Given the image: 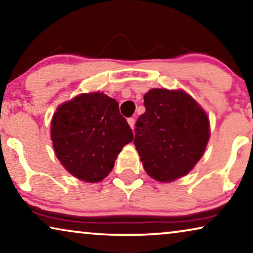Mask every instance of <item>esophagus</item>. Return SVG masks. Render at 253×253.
Returning <instances> with one entry per match:
<instances>
[{
    "label": "esophagus",
    "mask_w": 253,
    "mask_h": 253,
    "mask_svg": "<svg viewBox=\"0 0 253 253\" xmlns=\"http://www.w3.org/2000/svg\"><path fill=\"white\" fill-rule=\"evenodd\" d=\"M127 123H129L131 129H133V127H134V119H133V117H130V119H127Z\"/></svg>",
    "instance_id": "1"
}]
</instances>
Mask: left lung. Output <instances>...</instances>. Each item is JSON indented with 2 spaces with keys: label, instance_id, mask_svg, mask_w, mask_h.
<instances>
[{
  "label": "left lung",
  "instance_id": "1",
  "mask_svg": "<svg viewBox=\"0 0 253 253\" xmlns=\"http://www.w3.org/2000/svg\"><path fill=\"white\" fill-rule=\"evenodd\" d=\"M133 144L152 178L171 182L188 174L210 139L206 113L183 91L153 88L144 95Z\"/></svg>",
  "mask_w": 253,
  "mask_h": 253
}]
</instances>
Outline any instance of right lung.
Segmentation results:
<instances>
[{"label": "right lung", "mask_w": 253, "mask_h": 253, "mask_svg": "<svg viewBox=\"0 0 253 253\" xmlns=\"http://www.w3.org/2000/svg\"><path fill=\"white\" fill-rule=\"evenodd\" d=\"M132 130L119 102L103 93L81 94L58 107L51 120L56 157L75 177L100 182L109 174Z\"/></svg>", "instance_id": "add662e5"}]
</instances>
